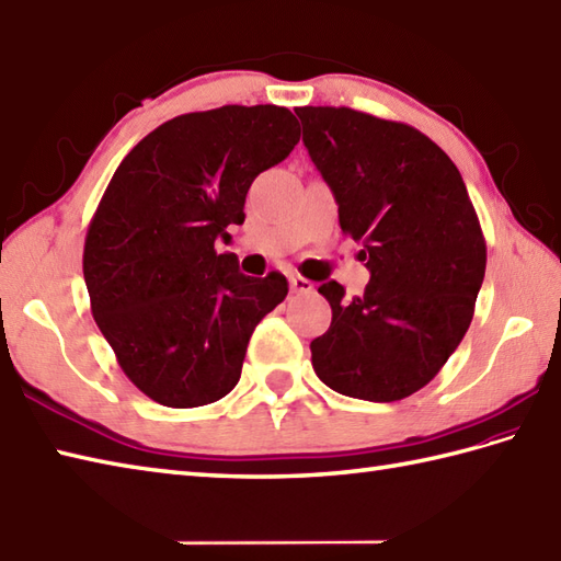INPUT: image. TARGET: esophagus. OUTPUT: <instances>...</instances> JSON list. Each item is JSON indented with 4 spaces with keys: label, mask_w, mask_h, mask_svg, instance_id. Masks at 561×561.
<instances>
[{
    "label": "esophagus",
    "mask_w": 561,
    "mask_h": 561,
    "mask_svg": "<svg viewBox=\"0 0 561 561\" xmlns=\"http://www.w3.org/2000/svg\"><path fill=\"white\" fill-rule=\"evenodd\" d=\"M290 290L293 293H312L314 285H312V280H307L302 276H293L290 278Z\"/></svg>",
    "instance_id": "obj_1"
}]
</instances>
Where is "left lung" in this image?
Masks as SVG:
<instances>
[{"mask_svg":"<svg viewBox=\"0 0 561 561\" xmlns=\"http://www.w3.org/2000/svg\"><path fill=\"white\" fill-rule=\"evenodd\" d=\"M302 142L339 203V225L363 244L365 293L319 285L331 327L312 368L346 397L397 402L419 392L470 329L486 242L453 159L407 123L346 106H305Z\"/></svg>","mask_w":561,"mask_h":561,"instance_id":"left-lung-1","label":"left lung"}]
</instances>
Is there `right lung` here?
<instances>
[{"mask_svg": "<svg viewBox=\"0 0 561 561\" xmlns=\"http://www.w3.org/2000/svg\"><path fill=\"white\" fill-rule=\"evenodd\" d=\"M297 140L283 106L184 113L113 174L87 230L84 280L123 373L157 404L191 409L232 392L256 324L288 295L283 273L244 276L215 247L244 222L251 181Z\"/></svg>", "mask_w": 561, "mask_h": 561, "instance_id": "add662e5", "label": "right lung"}]
</instances>
